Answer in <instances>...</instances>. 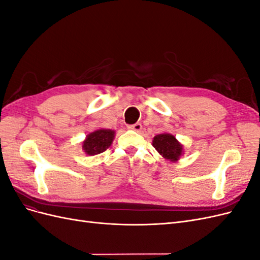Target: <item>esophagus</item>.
<instances>
[{
    "label": "esophagus",
    "mask_w": 260,
    "mask_h": 260,
    "mask_svg": "<svg viewBox=\"0 0 260 260\" xmlns=\"http://www.w3.org/2000/svg\"><path fill=\"white\" fill-rule=\"evenodd\" d=\"M129 129H132L135 131H141V129H142V124H141L140 122H137L135 124H131V125H128Z\"/></svg>",
    "instance_id": "obj_1"
}]
</instances>
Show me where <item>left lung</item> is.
Instances as JSON below:
<instances>
[{"instance_id": "left-lung-1", "label": "left lung", "mask_w": 260, "mask_h": 260, "mask_svg": "<svg viewBox=\"0 0 260 260\" xmlns=\"http://www.w3.org/2000/svg\"><path fill=\"white\" fill-rule=\"evenodd\" d=\"M153 146L156 148L164 158L171 161H176L182 154V145H181L177 139L169 135V133H162L154 137Z\"/></svg>"}]
</instances>
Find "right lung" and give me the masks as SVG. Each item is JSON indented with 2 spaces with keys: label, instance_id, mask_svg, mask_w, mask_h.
<instances>
[{
  "label": "right lung",
  "instance_id": "right-lung-1",
  "mask_svg": "<svg viewBox=\"0 0 260 260\" xmlns=\"http://www.w3.org/2000/svg\"><path fill=\"white\" fill-rule=\"evenodd\" d=\"M115 131L109 129L94 131L86 137L82 144V149L90 156L103 153L113 143Z\"/></svg>",
  "mask_w": 260,
  "mask_h": 260
}]
</instances>
